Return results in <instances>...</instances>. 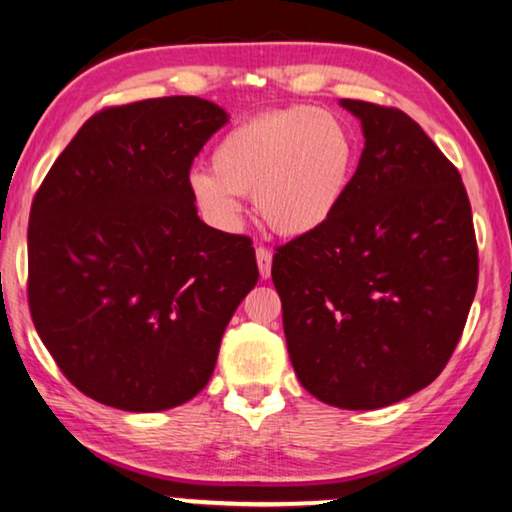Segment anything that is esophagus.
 I'll use <instances>...</instances> for the list:
<instances>
[{"instance_id":"34e87169","label":"esophagus","mask_w":512,"mask_h":512,"mask_svg":"<svg viewBox=\"0 0 512 512\" xmlns=\"http://www.w3.org/2000/svg\"><path fill=\"white\" fill-rule=\"evenodd\" d=\"M255 257H257V266H259V275H262V280H268L271 277V266H273V253L264 246H257L255 250Z\"/></svg>"}]
</instances>
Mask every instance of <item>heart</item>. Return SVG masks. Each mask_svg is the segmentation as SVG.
Listing matches in <instances>:
<instances>
[{"instance_id": "heart-1", "label": "heart", "mask_w": 512, "mask_h": 512, "mask_svg": "<svg viewBox=\"0 0 512 512\" xmlns=\"http://www.w3.org/2000/svg\"><path fill=\"white\" fill-rule=\"evenodd\" d=\"M357 142L327 110L293 106L271 110L225 133L212 169L189 173V192L216 228L235 230L244 212L241 194L277 232L305 237L323 228L348 194Z\"/></svg>"}]
</instances>
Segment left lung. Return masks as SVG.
<instances>
[{
  "instance_id": "left-lung-1",
  "label": "left lung",
  "mask_w": 512,
  "mask_h": 512,
  "mask_svg": "<svg viewBox=\"0 0 512 512\" xmlns=\"http://www.w3.org/2000/svg\"><path fill=\"white\" fill-rule=\"evenodd\" d=\"M361 121L348 194L323 228L277 248L289 357L320 402L350 411L429 386L470 314L479 257L461 173L402 110L341 99Z\"/></svg>"
}]
</instances>
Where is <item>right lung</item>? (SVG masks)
I'll use <instances>...</instances> for the list:
<instances>
[{
  "label": "right lung",
  "mask_w": 512,
  "mask_h": 512,
  "mask_svg": "<svg viewBox=\"0 0 512 512\" xmlns=\"http://www.w3.org/2000/svg\"><path fill=\"white\" fill-rule=\"evenodd\" d=\"M228 119L198 97L101 110L33 198V325L92 400L164 411L212 377L225 327L259 277L250 239L205 225L189 192L194 158Z\"/></svg>",
  "instance_id": "obj_1"
}]
</instances>
